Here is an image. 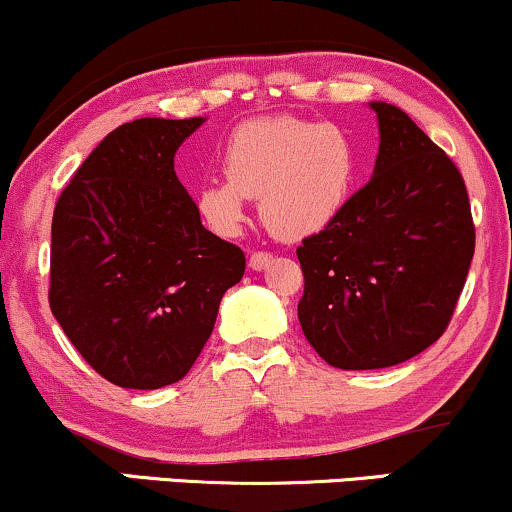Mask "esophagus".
Returning a JSON list of instances; mask_svg holds the SVG:
<instances>
[{"label": "esophagus", "instance_id": "obj_1", "mask_svg": "<svg viewBox=\"0 0 512 512\" xmlns=\"http://www.w3.org/2000/svg\"><path fill=\"white\" fill-rule=\"evenodd\" d=\"M269 262H272V255H269V252H252L250 255V269H255V272H260V269L267 267Z\"/></svg>", "mask_w": 512, "mask_h": 512}]
</instances>
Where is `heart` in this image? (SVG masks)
I'll use <instances>...</instances> for the list:
<instances>
[{"label": "heart", "instance_id": "1", "mask_svg": "<svg viewBox=\"0 0 512 512\" xmlns=\"http://www.w3.org/2000/svg\"><path fill=\"white\" fill-rule=\"evenodd\" d=\"M221 180L204 182L195 204L219 236H236L248 199L281 240L325 231L354 192L361 158L344 127L301 117H257L233 129L223 149Z\"/></svg>", "mask_w": 512, "mask_h": 512}]
</instances>
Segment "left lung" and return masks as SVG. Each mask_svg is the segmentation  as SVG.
<instances>
[{
  "instance_id": "obj_1",
  "label": "left lung",
  "mask_w": 512,
  "mask_h": 512,
  "mask_svg": "<svg viewBox=\"0 0 512 512\" xmlns=\"http://www.w3.org/2000/svg\"><path fill=\"white\" fill-rule=\"evenodd\" d=\"M373 178L296 250L298 320L334 368L397 366L448 327L474 257V223L455 163L397 105L375 101Z\"/></svg>"
}]
</instances>
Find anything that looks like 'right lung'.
Masks as SVG:
<instances>
[{"mask_svg": "<svg viewBox=\"0 0 512 512\" xmlns=\"http://www.w3.org/2000/svg\"><path fill=\"white\" fill-rule=\"evenodd\" d=\"M204 125L142 120L103 139L52 214L50 310L88 366L127 390L185 378L245 255L207 231L175 175V151Z\"/></svg>", "mask_w": 512, "mask_h": 512, "instance_id": "1", "label": "right lung"}]
</instances>
